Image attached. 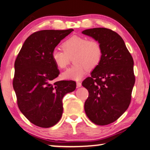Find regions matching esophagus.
I'll use <instances>...</instances> for the list:
<instances>
[{
  "label": "esophagus",
  "instance_id": "esophagus-1",
  "mask_svg": "<svg viewBox=\"0 0 150 150\" xmlns=\"http://www.w3.org/2000/svg\"><path fill=\"white\" fill-rule=\"evenodd\" d=\"M81 86V81H77V88H79V87Z\"/></svg>",
  "mask_w": 150,
  "mask_h": 150
}]
</instances>
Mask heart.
<instances>
[{"instance_id": "heart-1", "label": "heart", "mask_w": 150, "mask_h": 150, "mask_svg": "<svg viewBox=\"0 0 150 150\" xmlns=\"http://www.w3.org/2000/svg\"><path fill=\"white\" fill-rule=\"evenodd\" d=\"M62 51L54 49L51 54L54 63L59 69H64L69 64V57L73 58V65L62 74L64 79L79 80L89 70L97 67L101 62L103 50L101 44L96 39H88L81 35H73L62 42Z\"/></svg>"}]
</instances>
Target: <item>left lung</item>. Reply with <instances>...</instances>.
<instances>
[{
	"label": "left lung",
	"mask_w": 150,
	"mask_h": 150,
	"mask_svg": "<svg viewBox=\"0 0 150 150\" xmlns=\"http://www.w3.org/2000/svg\"><path fill=\"white\" fill-rule=\"evenodd\" d=\"M101 44V62L82 82L89 96L84 108L89 120L98 125L117 120L129 106L135 82L133 59L123 40L117 32L104 28L83 31Z\"/></svg>",
	"instance_id": "obj_1"
}]
</instances>
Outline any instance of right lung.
Listing matches in <instances>:
<instances>
[{
  "instance_id": "add662e5",
  "label": "right lung",
  "mask_w": 150,
  "mask_h": 150,
  "mask_svg": "<svg viewBox=\"0 0 150 150\" xmlns=\"http://www.w3.org/2000/svg\"><path fill=\"white\" fill-rule=\"evenodd\" d=\"M73 29L46 30L31 34L15 62L13 86L20 111L33 125L48 128L59 121L62 98L76 88L74 81L53 80L59 75L51 54Z\"/></svg>"
}]
</instances>
